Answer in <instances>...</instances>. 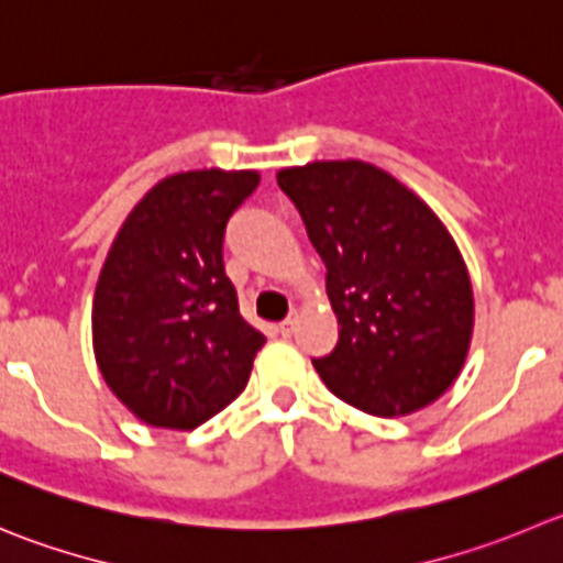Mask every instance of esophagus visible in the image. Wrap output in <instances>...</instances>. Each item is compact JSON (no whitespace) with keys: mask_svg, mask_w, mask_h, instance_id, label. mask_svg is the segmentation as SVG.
<instances>
[{"mask_svg":"<svg viewBox=\"0 0 563 563\" xmlns=\"http://www.w3.org/2000/svg\"><path fill=\"white\" fill-rule=\"evenodd\" d=\"M296 325H298V312H290L282 323H278V331H282L285 336H290L292 331H296Z\"/></svg>","mask_w":563,"mask_h":563,"instance_id":"esophagus-1","label":"esophagus"}]
</instances>
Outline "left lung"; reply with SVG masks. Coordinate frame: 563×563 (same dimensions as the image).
Instances as JSON below:
<instances>
[{
    "instance_id": "8db88e82",
    "label": "left lung",
    "mask_w": 563,
    "mask_h": 563,
    "mask_svg": "<svg viewBox=\"0 0 563 563\" xmlns=\"http://www.w3.org/2000/svg\"><path fill=\"white\" fill-rule=\"evenodd\" d=\"M276 179L323 260L340 323L334 351L312 358L325 387L376 417L433 404L473 336V287L448 229L371 163H309Z\"/></svg>"
}]
</instances>
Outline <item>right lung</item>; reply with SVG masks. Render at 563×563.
<instances>
[{"mask_svg": "<svg viewBox=\"0 0 563 563\" xmlns=\"http://www.w3.org/2000/svg\"><path fill=\"white\" fill-rule=\"evenodd\" d=\"M256 185V170L168 176L130 212L107 254L93 298L96 362L148 426L190 431L249 384L265 336L240 314L223 234Z\"/></svg>", "mask_w": 563, "mask_h": 563, "instance_id": "obj_1", "label": "right lung"}]
</instances>
